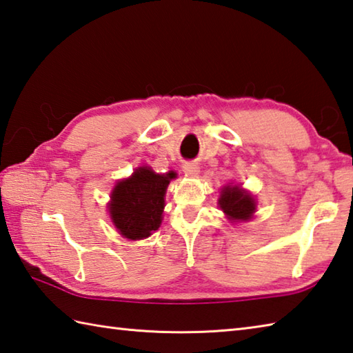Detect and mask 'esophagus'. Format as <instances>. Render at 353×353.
<instances>
[{
  "instance_id": "esophagus-1",
  "label": "esophagus",
  "mask_w": 353,
  "mask_h": 353,
  "mask_svg": "<svg viewBox=\"0 0 353 353\" xmlns=\"http://www.w3.org/2000/svg\"><path fill=\"white\" fill-rule=\"evenodd\" d=\"M183 172L186 176H197L199 174V165L194 162H185L183 163Z\"/></svg>"
}]
</instances>
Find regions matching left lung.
Returning a JSON list of instances; mask_svg holds the SVG:
<instances>
[{
    "mask_svg": "<svg viewBox=\"0 0 353 353\" xmlns=\"http://www.w3.org/2000/svg\"><path fill=\"white\" fill-rule=\"evenodd\" d=\"M219 205L231 220H248L255 211L252 196L241 191L239 186H225L220 192Z\"/></svg>",
    "mask_w": 353,
    "mask_h": 353,
    "instance_id": "obj_1",
    "label": "left lung"
}]
</instances>
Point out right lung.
Returning <instances> with one entry per match:
<instances>
[{
  "label": "right lung",
  "mask_w": 353,
  "mask_h": 353,
  "mask_svg": "<svg viewBox=\"0 0 353 353\" xmlns=\"http://www.w3.org/2000/svg\"><path fill=\"white\" fill-rule=\"evenodd\" d=\"M172 177L174 172L156 174L151 168L141 167L130 179L117 182L108 210L123 237L141 240L161 226L165 190Z\"/></svg>",
  "instance_id": "add662e5"
}]
</instances>
